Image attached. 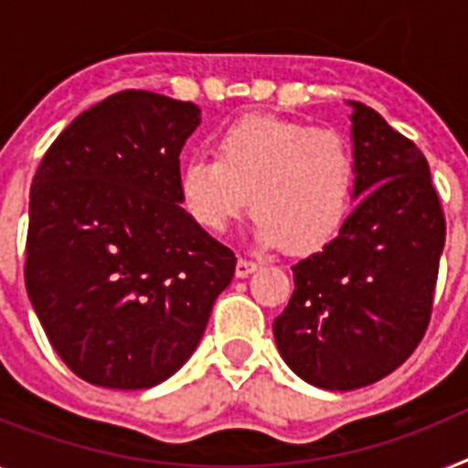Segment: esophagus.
Returning a JSON list of instances; mask_svg holds the SVG:
<instances>
[{"label":"esophagus","instance_id":"esophagus-1","mask_svg":"<svg viewBox=\"0 0 468 468\" xmlns=\"http://www.w3.org/2000/svg\"><path fill=\"white\" fill-rule=\"evenodd\" d=\"M254 271H257V264H254V261H250V259H238V266H235V276L247 278L250 273H254Z\"/></svg>","mask_w":468,"mask_h":468}]
</instances>
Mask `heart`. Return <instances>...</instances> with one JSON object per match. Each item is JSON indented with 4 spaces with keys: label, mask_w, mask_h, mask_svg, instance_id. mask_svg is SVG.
Segmentation results:
<instances>
[{
    "label": "heart",
    "mask_w": 468,
    "mask_h": 468,
    "mask_svg": "<svg viewBox=\"0 0 468 468\" xmlns=\"http://www.w3.org/2000/svg\"><path fill=\"white\" fill-rule=\"evenodd\" d=\"M355 180V154L337 131L252 116L218 135L216 156L186 161L180 197L209 233H223L250 204L259 245L304 254L343 228Z\"/></svg>",
    "instance_id": "b5f03b06"
}]
</instances>
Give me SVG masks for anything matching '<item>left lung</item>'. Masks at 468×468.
<instances>
[{
  "instance_id": "obj_1",
  "label": "left lung",
  "mask_w": 468,
  "mask_h": 468,
  "mask_svg": "<svg viewBox=\"0 0 468 468\" xmlns=\"http://www.w3.org/2000/svg\"><path fill=\"white\" fill-rule=\"evenodd\" d=\"M349 107L359 202L335 240L292 266L294 292L273 321L285 364L324 390L371 386L410 359L431 319L445 247L421 149L367 104Z\"/></svg>"
}]
</instances>
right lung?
Masks as SVG:
<instances>
[{
    "label": "right lung",
    "instance_id": "obj_1",
    "mask_svg": "<svg viewBox=\"0 0 468 468\" xmlns=\"http://www.w3.org/2000/svg\"><path fill=\"white\" fill-rule=\"evenodd\" d=\"M199 109L123 90L82 112L30 186L26 288L66 367L143 390L197 349L235 254L180 204V149Z\"/></svg>",
    "mask_w": 468,
    "mask_h": 468
}]
</instances>
